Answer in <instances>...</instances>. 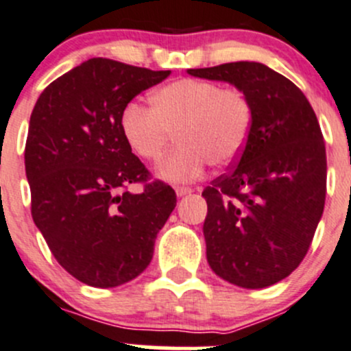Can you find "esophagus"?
Instances as JSON below:
<instances>
[{"instance_id":"34e87169","label":"esophagus","mask_w":351,"mask_h":351,"mask_svg":"<svg viewBox=\"0 0 351 351\" xmlns=\"http://www.w3.org/2000/svg\"><path fill=\"white\" fill-rule=\"evenodd\" d=\"M191 193H193V189H191V187H184V186H177L176 187V194L179 197L187 196V194H191Z\"/></svg>"}]
</instances>
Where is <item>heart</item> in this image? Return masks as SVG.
Instances as JSON below:
<instances>
[{"label": "heart", "instance_id": "heart-1", "mask_svg": "<svg viewBox=\"0 0 351 351\" xmlns=\"http://www.w3.org/2000/svg\"><path fill=\"white\" fill-rule=\"evenodd\" d=\"M152 109L128 104L119 117L124 141L145 162L162 157L176 134L179 147L158 164L167 182H191L208 164L227 167L237 160L252 126L251 99L235 86L182 78L152 93Z\"/></svg>", "mask_w": 351, "mask_h": 351}]
</instances>
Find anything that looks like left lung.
<instances>
[{
	"instance_id": "obj_1",
	"label": "left lung",
	"mask_w": 351,
	"mask_h": 351,
	"mask_svg": "<svg viewBox=\"0 0 351 351\" xmlns=\"http://www.w3.org/2000/svg\"><path fill=\"white\" fill-rule=\"evenodd\" d=\"M187 73L232 83L252 104L235 167L203 191L208 265L242 289L275 285L305 258L324 210L328 165L317 117L295 83L261 62Z\"/></svg>"
}]
</instances>
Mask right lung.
Returning <instances> with one entry per match:
<instances>
[{"instance_id": "1", "label": "right lung", "mask_w": 351, "mask_h": 351, "mask_svg": "<svg viewBox=\"0 0 351 351\" xmlns=\"http://www.w3.org/2000/svg\"><path fill=\"white\" fill-rule=\"evenodd\" d=\"M171 71L92 58L54 80L37 99L25 145L34 223L71 276L112 289L145 271L176 193L150 180L124 141L119 117ZM145 184L144 193L127 186Z\"/></svg>"}]
</instances>
